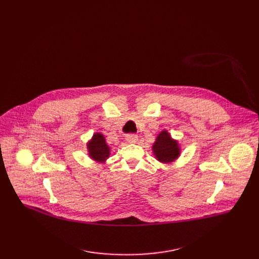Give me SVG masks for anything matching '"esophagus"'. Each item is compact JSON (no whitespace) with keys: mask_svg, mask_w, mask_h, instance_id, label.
Here are the masks:
<instances>
[{"mask_svg":"<svg viewBox=\"0 0 259 259\" xmlns=\"http://www.w3.org/2000/svg\"><path fill=\"white\" fill-rule=\"evenodd\" d=\"M126 141L130 144H133V143H137L138 142V135L137 134H128L126 137Z\"/></svg>","mask_w":259,"mask_h":259,"instance_id":"obj_1","label":"esophagus"}]
</instances>
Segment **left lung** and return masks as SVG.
Returning a JSON list of instances; mask_svg holds the SVG:
<instances>
[{"instance_id":"8db88e82","label":"left lung","mask_w":259,"mask_h":259,"mask_svg":"<svg viewBox=\"0 0 259 259\" xmlns=\"http://www.w3.org/2000/svg\"><path fill=\"white\" fill-rule=\"evenodd\" d=\"M153 151L156 158L161 162L173 161L180 154L178 143L170 138L167 131H162L153 145Z\"/></svg>"}]
</instances>
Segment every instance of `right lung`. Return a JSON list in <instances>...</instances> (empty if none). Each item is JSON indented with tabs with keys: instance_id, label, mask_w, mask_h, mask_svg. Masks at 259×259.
Segmentation results:
<instances>
[{
	"instance_id": "obj_1",
	"label": "right lung",
	"mask_w": 259,
	"mask_h": 259,
	"mask_svg": "<svg viewBox=\"0 0 259 259\" xmlns=\"http://www.w3.org/2000/svg\"><path fill=\"white\" fill-rule=\"evenodd\" d=\"M88 150L90 156L98 161H105V159L110 154V148L107 146L105 139L101 133H95L93 135L92 141L88 145Z\"/></svg>"
}]
</instances>
